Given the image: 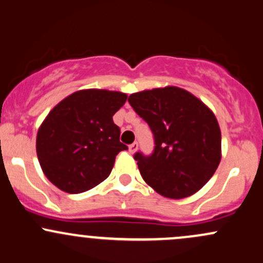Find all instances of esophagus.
<instances>
[{"label":"esophagus","instance_id":"34e87169","mask_svg":"<svg viewBox=\"0 0 263 263\" xmlns=\"http://www.w3.org/2000/svg\"><path fill=\"white\" fill-rule=\"evenodd\" d=\"M137 150H138V143H133L129 145V153H130V154H134Z\"/></svg>","mask_w":263,"mask_h":263}]
</instances>
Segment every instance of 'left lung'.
Masks as SVG:
<instances>
[{"mask_svg": "<svg viewBox=\"0 0 263 263\" xmlns=\"http://www.w3.org/2000/svg\"><path fill=\"white\" fill-rule=\"evenodd\" d=\"M128 102L154 134L153 154L134 155L146 184L169 199L197 193L221 160V130L211 109L174 85L133 93Z\"/></svg>", "mask_w": 263, "mask_h": 263, "instance_id": "8db88e82", "label": "left lung"}]
</instances>
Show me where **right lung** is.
<instances>
[{
	"label": "right lung",
	"mask_w": 263,
	"mask_h": 263,
	"mask_svg": "<svg viewBox=\"0 0 263 263\" xmlns=\"http://www.w3.org/2000/svg\"><path fill=\"white\" fill-rule=\"evenodd\" d=\"M125 93L83 89L61 100L37 133L38 161L47 179L62 191L79 194L104 181L116 156L128 146L119 141L113 116Z\"/></svg>",
	"instance_id": "right-lung-1"
}]
</instances>
